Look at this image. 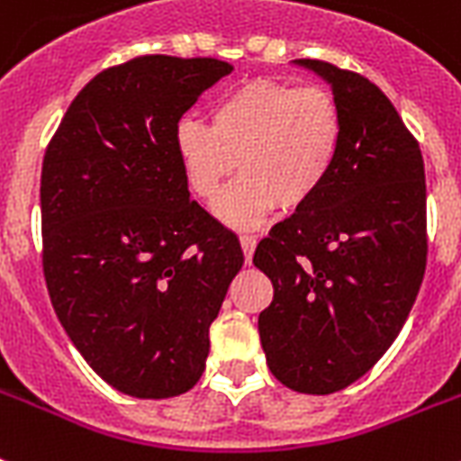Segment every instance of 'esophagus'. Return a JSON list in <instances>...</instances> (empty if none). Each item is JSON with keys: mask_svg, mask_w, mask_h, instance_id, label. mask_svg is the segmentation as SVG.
<instances>
[{"mask_svg": "<svg viewBox=\"0 0 461 461\" xmlns=\"http://www.w3.org/2000/svg\"><path fill=\"white\" fill-rule=\"evenodd\" d=\"M239 241H241V249H243V256H246V263H250V258H253V250H256L258 239L253 237V234H241V237H239Z\"/></svg>", "mask_w": 461, "mask_h": 461, "instance_id": "esophagus-1", "label": "esophagus"}]
</instances>
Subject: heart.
I'll list each match as a JSON object with an SVG mask.
<instances>
[{
    "label": "heart",
    "instance_id": "obj_1",
    "mask_svg": "<svg viewBox=\"0 0 461 461\" xmlns=\"http://www.w3.org/2000/svg\"><path fill=\"white\" fill-rule=\"evenodd\" d=\"M343 141L339 101L324 87L250 80L212 106L211 125L182 118L175 153L189 189L212 201L237 167L243 177L220 198L224 222L250 227L275 205L298 211L331 177Z\"/></svg>",
    "mask_w": 461,
    "mask_h": 461
}]
</instances>
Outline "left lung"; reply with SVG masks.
Here are the masks:
<instances>
[{
    "label": "left lung",
    "mask_w": 461,
    "mask_h": 461,
    "mask_svg": "<svg viewBox=\"0 0 461 461\" xmlns=\"http://www.w3.org/2000/svg\"><path fill=\"white\" fill-rule=\"evenodd\" d=\"M331 85L343 141L331 177L276 222L253 265L275 286L258 331L269 372L298 393L350 386L405 324L426 269V179L417 140L374 82L298 59Z\"/></svg>",
    "instance_id": "8db88e82"
}]
</instances>
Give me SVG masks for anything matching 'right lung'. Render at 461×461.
Returning a JSON list of instances; mask_svg holds the SVG:
<instances>
[{
  "label": "right lung",
  "mask_w": 461,
  "mask_h": 461,
  "mask_svg": "<svg viewBox=\"0 0 461 461\" xmlns=\"http://www.w3.org/2000/svg\"><path fill=\"white\" fill-rule=\"evenodd\" d=\"M231 73L218 59L137 56L73 99L42 163V267L87 365L132 398L201 379L208 329L243 265L237 234L189 198L175 127Z\"/></svg>",
  "instance_id": "add662e5"
}]
</instances>
